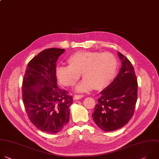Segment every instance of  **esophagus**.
<instances>
[{
	"instance_id": "obj_1",
	"label": "esophagus",
	"mask_w": 159,
	"mask_h": 159,
	"mask_svg": "<svg viewBox=\"0 0 159 159\" xmlns=\"http://www.w3.org/2000/svg\"><path fill=\"white\" fill-rule=\"evenodd\" d=\"M83 97H84V95H78V94H76V95H75L74 99H75V100H79V99L82 98Z\"/></svg>"
}]
</instances>
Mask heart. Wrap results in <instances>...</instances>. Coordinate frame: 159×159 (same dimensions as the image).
Listing matches in <instances>:
<instances>
[{
	"label": "heart",
	"mask_w": 159,
	"mask_h": 159,
	"mask_svg": "<svg viewBox=\"0 0 159 159\" xmlns=\"http://www.w3.org/2000/svg\"><path fill=\"white\" fill-rule=\"evenodd\" d=\"M68 63L69 66L56 68L57 80L65 86H73L81 74L84 79L76 88L79 92L105 88L115 78L118 66L117 57L110 52L80 51L68 58Z\"/></svg>",
	"instance_id": "1"
}]
</instances>
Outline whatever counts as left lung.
I'll list each match as a JSON object with an SVG mask.
<instances>
[{
    "mask_svg": "<svg viewBox=\"0 0 159 159\" xmlns=\"http://www.w3.org/2000/svg\"><path fill=\"white\" fill-rule=\"evenodd\" d=\"M121 68L116 77L100 92L92 114L94 121L105 132L116 130L127 123L134 113L138 83L131 62L120 52Z\"/></svg>",
    "mask_w": 159,
    "mask_h": 159,
    "instance_id": "1",
    "label": "left lung"
}]
</instances>
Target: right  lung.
I'll return each mask as SVG.
<instances>
[{
	"instance_id": "add662e5",
	"label": "right lung",
	"mask_w": 159,
	"mask_h": 159,
	"mask_svg": "<svg viewBox=\"0 0 159 159\" xmlns=\"http://www.w3.org/2000/svg\"><path fill=\"white\" fill-rule=\"evenodd\" d=\"M65 49L43 50L28 63L22 81V100L27 115L41 131L56 134L70 120L73 97L57 86L56 61Z\"/></svg>"
}]
</instances>
